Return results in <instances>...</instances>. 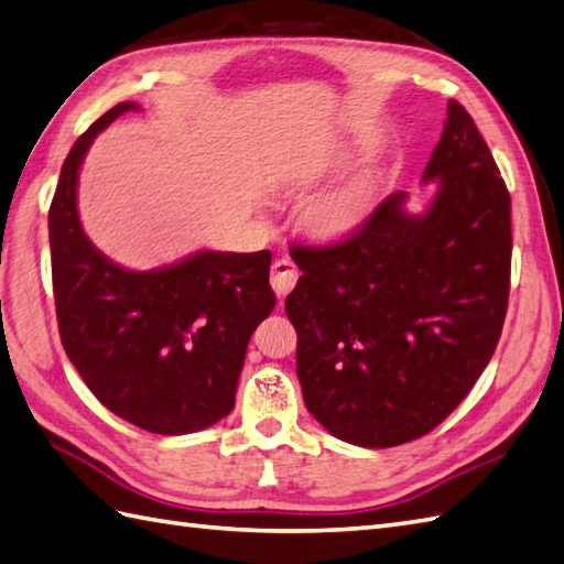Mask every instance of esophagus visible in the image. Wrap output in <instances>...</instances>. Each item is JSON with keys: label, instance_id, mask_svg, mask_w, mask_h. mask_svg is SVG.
Instances as JSON below:
<instances>
[{"label": "esophagus", "instance_id": "obj_1", "mask_svg": "<svg viewBox=\"0 0 564 564\" xmlns=\"http://www.w3.org/2000/svg\"><path fill=\"white\" fill-rule=\"evenodd\" d=\"M296 278H299V270L294 262L290 258H278L272 262V290L278 292V296H286L296 284Z\"/></svg>", "mask_w": 564, "mask_h": 564}]
</instances>
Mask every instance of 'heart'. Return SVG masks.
Masks as SVG:
<instances>
[{
	"label": "heart",
	"instance_id": "heart-1",
	"mask_svg": "<svg viewBox=\"0 0 564 564\" xmlns=\"http://www.w3.org/2000/svg\"><path fill=\"white\" fill-rule=\"evenodd\" d=\"M361 203V187L359 185H347L340 191L328 193L318 197L316 203H311L304 224L311 234L316 236H328L340 231L345 224L355 217V212Z\"/></svg>",
	"mask_w": 564,
	"mask_h": 564
}]
</instances>
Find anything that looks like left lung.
<instances>
[{"instance_id":"1","label":"left lung","mask_w":564,"mask_h":564,"mask_svg":"<svg viewBox=\"0 0 564 564\" xmlns=\"http://www.w3.org/2000/svg\"><path fill=\"white\" fill-rule=\"evenodd\" d=\"M422 183L333 246H292L286 296L304 403L337 440L388 448L452 415L490 361L509 302L511 197L468 110L448 101Z\"/></svg>"}]
</instances>
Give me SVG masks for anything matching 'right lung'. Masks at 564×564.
Returning <instances> with one entry per match:
<instances>
[{"mask_svg":"<svg viewBox=\"0 0 564 564\" xmlns=\"http://www.w3.org/2000/svg\"><path fill=\"white\" fill-rule=\"evenodd\" d=\"M132 101L104 112L62 164L50 205V253L62 347L118 417L154 434H191L227 417L250 335L274 308L270 250H197L134 272L84 234L77 185L94 137Z\"/></svg>","mask_w":564,"mask_h":564,"instance_id":"1","label":"right lung"}]
</instances>
